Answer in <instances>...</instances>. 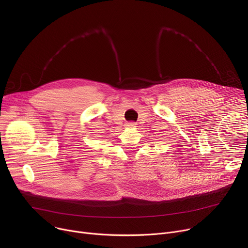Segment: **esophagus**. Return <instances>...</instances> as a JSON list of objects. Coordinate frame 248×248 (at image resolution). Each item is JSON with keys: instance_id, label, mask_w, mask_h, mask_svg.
Instances as JSON below:
<instances>
[{"instance_id": "obj_1", "label": "esophagus", "mask_w": 248, "mask_h": 248, "mask_svg": "<svg viewBox=\"0 0 248 248\" xmlns=\"http://www.w3.org/2000/svg\"><path fill=\"white\" fill-rule=\"evenodd\" d=\"M126 126H128V127L136 126V123H127V124H126Z\"/></svg>"}]
</instances>
